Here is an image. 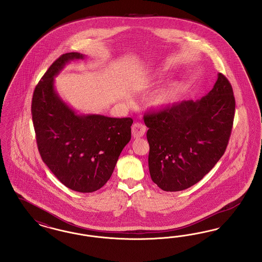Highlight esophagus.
<instances>
[{
    "label": "esophagus",
    "instance_id": "34e87169",
    "mask_svg": "<svg viewBox=\"0 0 262 262\" xmlns=\"http://www.w3.org/2000/svg\"><path fill=\"white\" fill-rule=\"evenodd\" d=\"M145 126L143 123L140 122H136L132 126V135L134 137V139L141 138L145 135Z\"/></svg>",
    "mask_w": 262,
    "mask_h": 262
}]
</instances>
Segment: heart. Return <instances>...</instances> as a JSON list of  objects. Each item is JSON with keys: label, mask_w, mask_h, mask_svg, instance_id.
<instances>
[{"label": "heart", "mask_w": 262, "mask_h": 262, "mask_svg": "<svg viewBox=\"0 0 262 262\" xmlns=\"http://www.w3.org/2000/svg\"><path fill=\"white\" fill-rule=\"evenodd\" d=\"M179 94H180L179 85L172 84V85L165 88L164 90H162L157 95H155V97L152 98L150 104L152 107L157 110L164 108V107L170 106L171 104H173L177 100V98L179 97Z\"/></svg>", "instance_id": "obj_1"}]
</instances>
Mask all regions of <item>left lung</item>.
<instances>
[{
  "label": "left lung",
  "mask_w": 262,
  "mask_h": 262,
  "mask_svg": "<svg viewBox=\"0 0 262 262\" xmlns=\"http://www.w3.org/2000/svg\"><path fill=\"white\" fill-rule=\"evenodd\" d=\"M235 98L223 74L200 100H187L146 114L148 169L164 191H181L198 183L223 156L232 130Z\"/></svg>",
  "instance_id": "left-lung-1"
}]
</instances>
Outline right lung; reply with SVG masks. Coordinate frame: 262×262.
<instances>
[{
    "label": "right lung",
    "mask_w": 262,
    "mask_h": 262,
    "mask_svg": "<svg viewBox=\"0 0 262 262\" xmlns=\"http://www.w3.org/2000/svg\"><path fill=\"white\" fill-rule=\"evenodd\" d=\"M78 52L61 55L35 88L32 117L42 161L72 190L88 193L104 186L131 140V117L79 115L60 97L54 78Z\"/></svg>",
    "instance_id": "obj_1"
}]
</instances>
